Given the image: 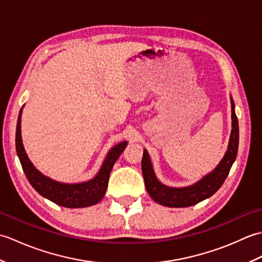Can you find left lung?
Wrapping results in <instances>:
<instances>
[{
	"instance_id": "8db88e82",
	"label": "left lung",
	"mask_w": 262,
	"mask_h": 262,
	"mask_svg": "<svg viewBox=\"0 0 262 262\" xmlns=\"http://www.w3.org/2000/svg\"><path fill=\"white\" fill-rule=\"evenodd\" d=\"M230 99L232 108V130L226 152L216 168L204 176L202 179L194 182L193 185L180 188L163 185L155 174L151 158L144 148L142 172L146 190L154 202L166 207H189L213 196L223 185L226 177L229 176L232 164L236 159L238 147V121L235 115L234 101L232 97H230Z\"/></svg>"
}]
</instances>
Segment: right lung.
<instances>
[{
  "mask_svg": "<svg viewBox=\"0 0 262 262\" xmlns=\"http://www.w3.org/2000/svg\"><path fill=\"white\" fill-rule=\"evenodd\" d=\"M21 116L22 109L20 110L18 117V124H16L15 132L16 154H18L27 179L29 180L30 185L35 188V190L39 194H41L42 197L51 200V202L68 208L89 207V206L98 204L103 198L105 191H107L111 169H113L115 162L120 157V154L126 148L127 141L120 142L110 148L101 168L92 179L79 183L59 182L42 174L33 165L30 159L28 158L24 143H22Z\"/></svg>",
  "mask_w": 262,
  "mask_h": 262,
  "instance_id": "obj_1",
  "label": "right lung"
}]
</instances>
